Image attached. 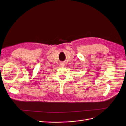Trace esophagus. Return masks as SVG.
<instances>
[{
	"instance_id": "34e87169",
	"label": "esophagus",
	"mask_w": 126,
	"mask_h": 126,
	"mask_svg": "<svg viewBox=\"0 0 126 126\" xmlns=\"http://www.w3.org/2000/svg\"><path fill=\"white\" fill-rule=\"evenodd\" d=\"M62 66H64V64H62Z\"/></svg>"
}]
</instances>
